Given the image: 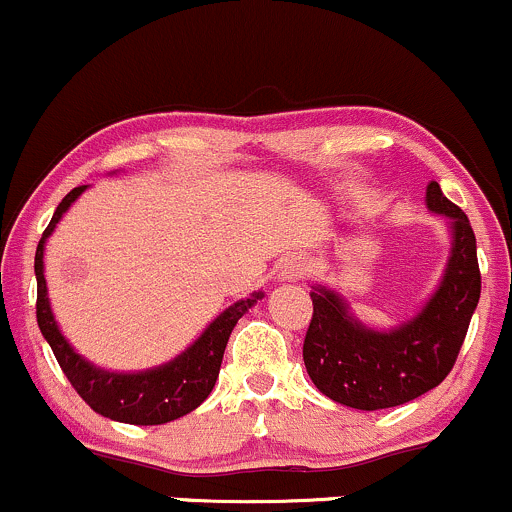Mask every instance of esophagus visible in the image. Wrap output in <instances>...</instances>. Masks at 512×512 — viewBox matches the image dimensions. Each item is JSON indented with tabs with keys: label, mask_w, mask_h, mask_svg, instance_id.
I'll return each mask as SVG.
<instances>
[{
	"label": "esophagus",
	"mask_w": 512,
	"mask_h": 512,
	"mask_svg": "<svg viewBox=\"0 0 512 512\" xmlns=\"http://www.w3.org/2000/svg\"><path fill=\"white\" fill-rule=\"evenodd\" d=\"M308 272V260L306 257H289V260H284V267H282V279H299L303 274Z\"/></svg>",
	"instance_id": "obj_1"
}]
</instances>
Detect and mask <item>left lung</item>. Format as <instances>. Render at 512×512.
<instances>
[{"instance_id": "8db88e82", "label": "left lung", "mask_w": 512, "mask_h": 512, "mask_svg": "<svg viewBox=\"0 0 512 512\" xmlns=\"http://www.w3.org/2000/svg\"><path fill=\"white\" fill-rule=\"evenodd\" d=\"M428 209L452 223V257L445 279L413 320L391 333L364 328L333 291L316 286L303 340V364L320 393L342 406L379 411L423 396L445 381L462 350L481 296L476 238L469 218L428 184Z\"/></svg>"}]
</instances>
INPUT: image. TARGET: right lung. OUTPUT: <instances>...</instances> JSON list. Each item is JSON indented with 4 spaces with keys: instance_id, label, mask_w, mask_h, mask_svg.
Wrapping results in <instances>:
<instances>
[{
    "instance_id": "1",
    "label": "right lung",
    "mask_w": 512,
    "mask_h": 512,
    "mask_svg": "<svg viewBox=\"0 0 512 512\" xmlns=\"http://www.w3.org/2000/svg\"><path fill=\"white\" fill-rule=\"evenodd\" d=\"M84 189H87L84 184L82 187H75L60 201L53 218H50L48 228L43 230V238L38 240L36 265H33L38 282V328H41L43 338L48 340L50 350H53V355L58 359L67 381L72 384V389L80 393L82 401L92 411L101 413L104 418L131 425L170 423V420L192 413L194 408H199L209 398L213 384L218 379V372H221L223 352H226L228 338L233 333L235 323L243 318L247 308H252V303L262 299V294H252V299L233 303L228 311H223L221 316L213 320L209 328H206V333L187 352L172 359L170 364H162V367L140 374H114L92 367L60 335L53 313H50L46 277H43V245H46V238L53 233L55 223L63 218V213L70 209L72 201Z\"/></svg>"
}]
</instances>
